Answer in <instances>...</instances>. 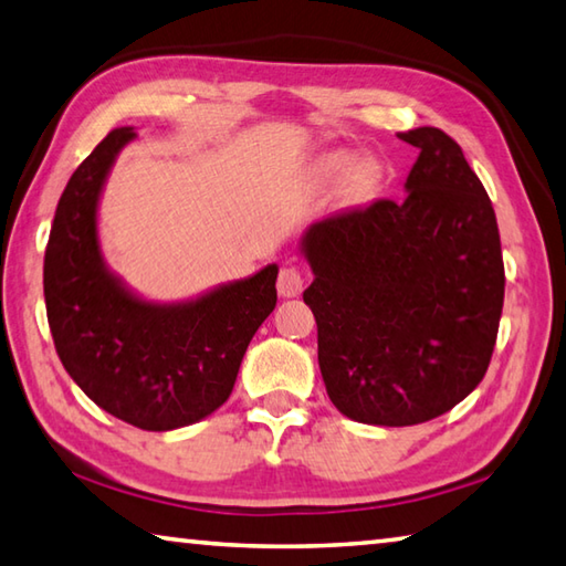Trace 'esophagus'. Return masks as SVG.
Masks as SVG:
<instances>
[{
	"mask_svg": "<svg viewBox=\"0 0 566 566\" xmlns=\"http://www.w3.org/2000/svg\"><path fill=\"white\" fill-rule=\"evenodd\" d=\"M304 290V276L300 272V266L294 264H284L280 270V276H276V292L286 300H292V296H300Z\"/></svg>",
	"mask_w": 566,
	"mask_h": 566,
	"instance_id": "1",
	"label": "esophagus"
}]
</instances>
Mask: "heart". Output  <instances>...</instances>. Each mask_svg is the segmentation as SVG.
Instances as JSON below:
<instances>
[{
  "label": "heart",
  "instance_id": "1",
  "mask_svg": "<svg viewBox=\"0 0 566 566\" xmlns=\"http://www.w3.org/2000/svg\"><path fill=\"white\" fill-rule=\"evenodd\" d=\"M346 168H348L346 153H332V156H326L322 160V166H318V176H322L324 180H338L344 176Z\"/></svg>",
  "mask_w": 566,
  "mask_h": 566
}]
</instances>
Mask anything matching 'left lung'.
<instances>
[{"label":"left lung","instance_id":"8db88e82","mask_svg":"<svg viewBox=\"0 0 566 566\" xmlns=\"http://www.w3.org/2000/svg\"><path fill=\"white\" fill-rule=\"evenodd\" d=\"M398 138L418 148L403 198L312 222L300 242L326 394L356 423L388 428L475 390L505 300L495 210L460 146L430 126Z\"/></svg>","mask_w":566,"mask_h":566}]
</instances>
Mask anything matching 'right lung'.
Returning <instances> with one entry per match:
<instances>
[{"label":"right lung","instance_id":"obj_1","mask_svg":"<svg viewBox=\"0 0 566 566\" xmlns=\"http://www.w3.org/2000/svg\"><path fill=\"white\" fill-rule=\"evenodd\" d=\"M136 130H111L71 176L44 254L46 316L61 364L106 413L140 430L198 423L230 398L242 356L276 304L266 264L185 302H150L106 264L98 205Z\"/></svg>","mask_w":566,"mask_h":566}]
</instances>
